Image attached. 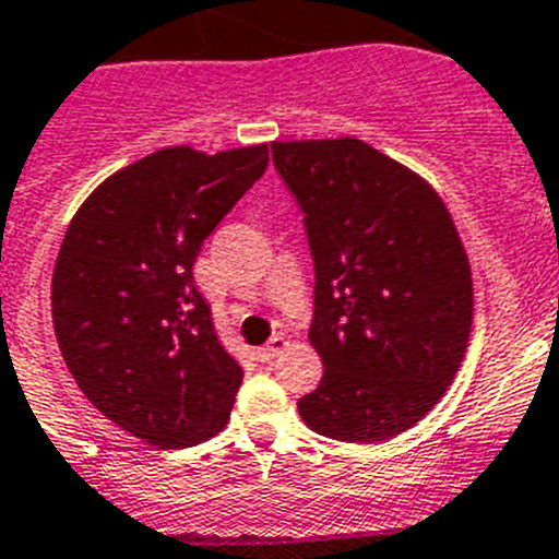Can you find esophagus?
Masks as SVG:
<instances>
[{
	"mask_svg": "<svg viewBox=\"0 0 559 559\" xmlns=\"http://www.w3.org/2000/svg\"><path fill=\"white\" fill-rule=\"evenodd\" d=\"M286 348H289V340H286V336H273V340H270L264 348L255 350V356H259L261 361H273V359H278Z\"/></svg>",
	"mask_w": 559,
	"mask_h": 559,
	"instance_id": "1",
	"label": "esophagus"
}]
</instances>
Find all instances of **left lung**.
<instances>
[{
    "mask_svg": "<svg viewBox=\"0 0 559 559\" xmlns=\"http://www.w3.org/2000/svg\"><path fill=\"white\" fill-rule=\"evenodd\" d=\"M314 259L309 342L323 379L304 424L384 442L424 420L454 381L474 323V281L435 186L354 135L273 142Z\"/></svg>",
    "mask_w": 559,
    "mask_h": 559,
    "instance_id": "obj_1",
    "label": "left lung"
}]
</instances>
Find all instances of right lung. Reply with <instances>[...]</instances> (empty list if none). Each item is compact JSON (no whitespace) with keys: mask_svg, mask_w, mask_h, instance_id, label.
I'll return each mask as SVG.
<instances>
[{"mask_svg":"<svg viewBox=\"0 0 559 559\" xmlns=\"http://www.w3.org/2000/svg\"><path fill=\"white\" fill-rule=\"evenodd\" d=\"M267 160V144L164 147L105 178L63 236L52 273L63 361L110 424L155 449L198 445L230 420L242 367L192 267Z\"/></svg>","mask_w":559,"mask_h":559,"instance_id":"obj_1","label":"right lung"}]
</instances>
